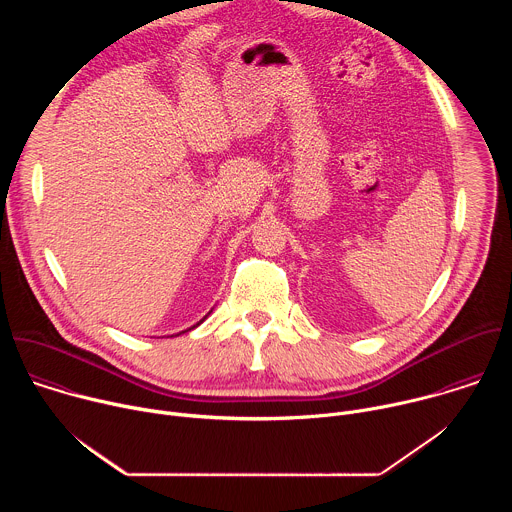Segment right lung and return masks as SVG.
<instances>
[{
  "mask_svg": "<svg viewBox=\"0 0 512 512\" xmlns=\"http://www.w3.org/2000/svg\"><path fill=\"white\" fill-rule=\"evenodd\" d=\"M204 318H206V316H204ZM204 318H202V320H204ZM202 320H200V322H202ZM200 322H198L196 326H200ZM196 326H192V328H196ZM192 328H190V330H192ZM184 332H188V330H184Z\"/></svg>",
  "mask_w": 512,
  "mask_h": 512,
  "instance_id": "right-lung-1",
  "label": "right lung"
}]
</instances>
